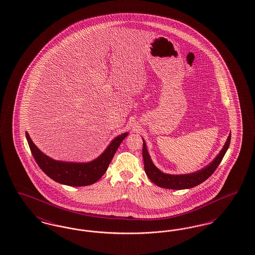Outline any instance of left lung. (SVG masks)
Wrapping results in <instances>:
<instances>
[{"label":"left lung","instance_id":"obj_1","mask_svg":"<svg viewBox=\"0 0 255 255\" xmlns=\"http://www.w3.org/2000/svg\"><path fill=\"white\" fill-rule=\"evenodd\" d=\"M231 138V133H230L225 145L223 146L217 157L214 158L208 165H206L205 168L199 170L194 173L180 174V175L166 174L158 169V167L153 163L152 158L150 157L146 147L145 140L142 138L143 140L142 157L144 161V170H145L146 175L151 180V182H154L155 184H157L158 186L162 188L175 189V190L192 188L196 185H199L200 183L205 182L206 179H208L213 174V172L218 167L220 162L222 161L225 154L227 153L230 147Z\"/></svg>","mask_w":255,"mask_h":255}]
</instances>
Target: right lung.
<instances>
[{"label":"right lung","mask_w":255,"mask_h":255,"mask_svg":"<svg viewBox=\"0 0 255 255\" xmlns=\"http://www.w3.org/2000/svg\"><path fill=\"white\" fill-rule=\"evenodd\" d=\"M128 134L126 132L116 136L100 156L89 162H71L56 160L44 154L25 132L27 143L39 167L53 181L69 186H86L97 182L108 169L115 153Z\"/></svg>","instance_id":"1"}]
</instances>
